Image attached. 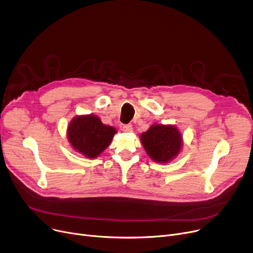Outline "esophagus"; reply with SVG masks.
<instances>
[{
    "mask_svg": "<svg viewBox=\"0 0 253 253\" xmlns=\"http://www.w3.org/2000/svg\"><path fill=\"white\" fill-rule=\"evenodd\" d=\"M122 130L124 132H132V130H133V128H132V125L131 124H128V125H124Z\"/></svg>",
    "mask_w": 253,
    "mask_h": 253,
    "instance_id": "34e87169",
    "label": "esophagus"
}]
</instances>
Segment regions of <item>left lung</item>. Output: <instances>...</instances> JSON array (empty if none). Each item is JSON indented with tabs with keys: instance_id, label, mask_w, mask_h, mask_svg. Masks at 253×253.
Masks as SVG:
<instances>
[{
	"instance_id": "obj_1",
	"label": "left lung",
	"mask_w": 253,
	"mask_h": 253,
	"mask_svg": "<svg viewBox=\"0 0 253 253\" xmlns=\"http://www.w3.org/2000/svg\"><path fill=\"white\" fill-rule=\"evenodd\" d=\"M140 137L145 152L156 162L170 161L181 148V134L173 126L154 125Z\"/></svg>"
}]
</instances>
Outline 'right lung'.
Masks as SVG:
<instances>
[{"label":"right lung","mask_w":253,"mask_h":253,"mask_svg":"<svg viewBox=\"0 0 253 253\" xmlns=\"http://www.w3.org/2000/svg\"><path fill=\"white\" fill-rule=\"evenodd\" d=\"M115 133L113 127L92 115L76 117L68 131L73 148L88 158H95L108 148Z\"/></svg>","instance_id":"add662e5"}]
</instances>
